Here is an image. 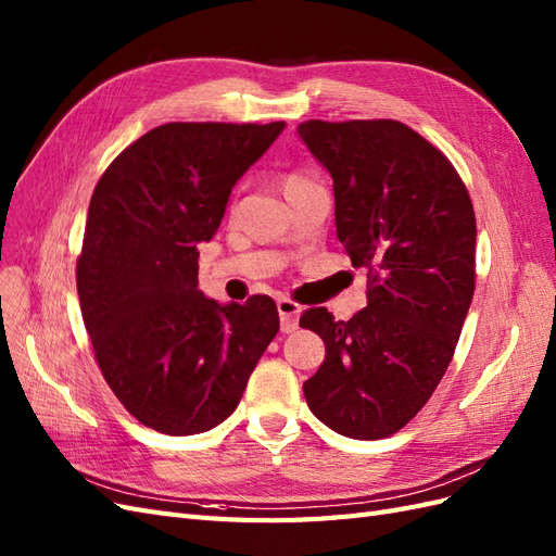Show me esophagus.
Returning a JSON list of instances; mask_svg holds the SVG:
<instances>
[{
	"label": "esophagus",
	"mask_w": 556,
	"mask_h": 556,
	"mask_svg": "<svg viewBox=\"0 0 556 556\" xmlns=\"http://www.w3.org/2000/svg\"><path fill=\"white\" fill-rule=\"evenodd\" d=\"M278 315H280V329L285 333H292L299 327L301 306H296L290 299H278Z\"/></svg>",
	"instance_id": "1"
}]
</instances>
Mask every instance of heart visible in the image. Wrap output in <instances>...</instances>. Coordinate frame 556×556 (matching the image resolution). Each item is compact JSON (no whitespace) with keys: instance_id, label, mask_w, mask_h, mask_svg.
<instances>
[{"instance_id":"heart-1","label":"heart","mask_w":556,"mask_h":556,"mask_svg":"<svg viewBox=\"0 0 556 556\" xmlns=\"http://www.w3.org/2000/svg\"><path fill=\"white\" fill-rule=\"evenodd\" d=\"M306 185H311V180L304 174H290V176H285V180H282V190H285V194H290V192L306 188Z\"/></svg>"}]
</instances>
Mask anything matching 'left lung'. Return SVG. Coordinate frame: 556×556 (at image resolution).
<instances>
[{"label":"left lung","mask_w":556,"mask_h":556,"mask_svg":"<svg viewBox=\"0 0 556 556\" xmlns=\"http://www.w3.org/2000/svg\"><path fill=\"white\" fill-rule=\"evenodd\" d=\"M333 180L336 233L368 276L366 308L299 325L325 341L304 382L313 415L348 439L406 427L447 371L476 290V213L450 160L396 121L301 123Z\"/></svg>","instance_id":"1"}]
</instances>
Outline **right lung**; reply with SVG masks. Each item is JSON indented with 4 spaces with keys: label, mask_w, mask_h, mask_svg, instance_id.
I'll return each instance as SVG.
<instances>
[{
    "label": "right lung",
    "mask_w": 556,
    "mask_h": 556,
    "mask_svg": "<svg viewBox=\"0 0 556 556\" xmlns=\"http://www.w3.org/2000/svg\"><path fill=\"white\" fill-rule=\"evenodd\" d=\"M282 129L162 125L125 148L92 192L76 266L83 323L117 401L160 433L225 422L280 329L271 296H204L199 245Z\"/></svg>",
    "instance_id": "1"
}]
</instances>
